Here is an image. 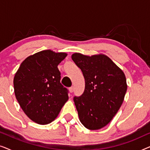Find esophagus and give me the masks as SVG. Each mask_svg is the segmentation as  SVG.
I'll use <instances>...</instances> for the list:
<instances>
[{
	"label": "esophagus",
	"instance_id": "34e87169",
	"mask_svg": "<svg viewBox=\"0 0 150 150\" xmlns=\"http://www.w3.org/2000/svg\"><path fill=\"white\" fill-rule=\"evenodd\" d=\"M69 92H70V93H72V92L74 91V87H71L69 88Z\"/></svg>",
	"mask_w": 150,
	"mask_h": 150
}]
</instances>
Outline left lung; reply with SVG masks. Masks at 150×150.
<instances>
[{"mask_svg": "<svg viewBox=\"0 0 150 150\" xmlns=\"http://www.w3.org/2000/svg\"><path fill=\"white\" fill-rule=\"evenodd\" d=\"M71 59L81 69L85 91L74 101L85 128L96 130L106 126L120 109L127 91L123 71L106 55L74 53Z\"/></svg>", "mask_w": 150, "mask_h": 150, "instance_id": "obj_1", "label": "left lung"}]
</instances>
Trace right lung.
<instances>
[{"label": "right lung", "instance_id": "obj_1", "mask_svg": "<svg viewBox=\"0 0 150 150\" xmlns=\"http://www.w3.org/2000/svg\"><path fill=\"white\" fill-rule=\"evenodd\" d=\"M65 52L46 50L28 57L13 79L14 93L28 118L38 124H50L68 100V91L61 85L58 65Z\"/></svg>", "mask_w": 150, "mask_h": 150}]
</instances>
